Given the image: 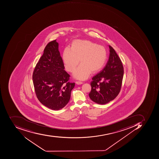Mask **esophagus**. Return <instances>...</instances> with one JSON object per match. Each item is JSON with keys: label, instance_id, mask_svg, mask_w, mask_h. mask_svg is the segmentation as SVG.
Wrapping results in <instances>:
<instances>
[{"label": "esophagus", "instance_id": "34e87169", "mask_svg": "<svg viewBox=\"0 0 159 159\" xmlns=\"http://www.w3.org/2000/svg\"><path fill=\"white\" fill-rule=\"evenodd\" d=\"M75 83L77 84H83V82H81V81H76Z\"/></svg>", "mask_w": 159, "mask_h": 159}]
</instances>
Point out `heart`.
I'll return each instance as SVG.
<instances>
[{"mask_svg": "<svg viewBox=\"0 0 159 159\" xmlns=\"http://www.w3.org/2000/svg\"><path fill=\"white\" fill-rule=\"evenodd\" d=\"M107 58V52L103 46L87 40H75L71 49L66 47L63 51L62 60L65 68L74 72V77L80 80L87 79L91 73H95L104 67Z\"/></svg>", "mask_w": 159, "mask_h": 159, "instance_id": "obj_1", "label": "heart"}]
</instances>
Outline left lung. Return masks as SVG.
I'll use <instances>...</instances> for the list:
<instances>
[{
	"label": "left lung",
	"instance_id": "obj_1",
	"mask_svg": "<svg viewBox=\"0 0 159 159\" xmlns=\"http://www.w3.org/2000/svg\"><path fill=\"white\" fill-rule=\"evenodd\" d=\"M109 59L104 68L94 76L91 82V99L98 104H107L114 99L120 91L123 78L122 62L114 49L109 46Z\"/></svg>",
	"mask_w": 159,
	"mask_h": 159
}]
</instances>
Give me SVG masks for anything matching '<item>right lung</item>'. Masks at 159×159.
I'll return each mask as SVG.
<instances>
[{
    "instance_id": "1",
    "label": "right lung",
    "mask_w": 159,
    "mask_h": 159,
    "mask_svg": "<svg viewBox=\"0 0 159 159\" xmlns=\"http://www.w3.org/2000/svg\"><path fill=\"white\" fill-rule=\"evenodd\" d=\"M56 39L47 44L36 65L33 75L37 98L46 107L57 110L67 104L75 83L69 82L70 75L66 72Z\"/></svg>"
}]
</instances>
